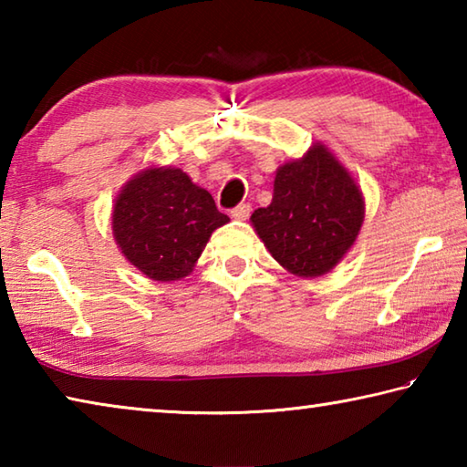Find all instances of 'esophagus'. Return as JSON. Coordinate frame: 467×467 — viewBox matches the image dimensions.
Instances as JSON below:
<instances>
[{
    "instance_id": "obj_1",
    "label": "esophagus",
    "mask_w": 467,
    "mask_h": 467,
    "mask_svg": "<svg viewBox=\"0 0 467 467\" xmlns=\"http://www.w3.org/2000/svg\"><path fill=\"white\" fill-rule=\"evenodd\" d=\"M249 214H251V205H249V203L236 205V208L231 212V216H233L234 220H247Z\"/></svg>"
}]
</instances>
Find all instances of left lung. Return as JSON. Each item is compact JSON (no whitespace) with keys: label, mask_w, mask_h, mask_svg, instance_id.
<instances>
[{"label":"left lung","mask_w":467,"mask_h":467,"mask_svg":"<svg viewBox=\"0 0 467 467\" xmlns=\"http://www.w3.org/2000/svg\"><path fill=\"white\" fill-rule=\"evenodd\" d=\"M365 223V195L337 156L323 144L275 171L267 208L251 224L284 270L319 278L342 262Z\"/></svg>","instance_id":"left-lung-1"}]
</instances>
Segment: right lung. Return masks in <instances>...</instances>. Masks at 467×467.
Masks as SVG:
<instances>
[{"label":"right lung","instance_id":"right-lung-1","mask_svg":"<svg viewBox=\"0 0 467 467\" xmlns=\"http://www.w3.org/2000/svg\"><path fill=\"white\" fill-rule=\"evenodd\" d=\"M228 216L214 197L177 167L138 171L115 197L113 239L123 257L150 280L175 282L193 272L212 233Z\"/></svg>","mask_w":467,"mask_h":467}]
</instances>
